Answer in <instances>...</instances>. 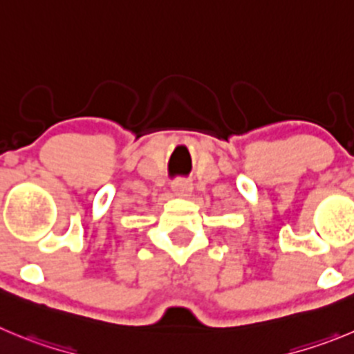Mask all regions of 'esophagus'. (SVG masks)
<instances>
[{"mask_svg":"<svg viewBox=\"0 0 354 354\" xmlns=\"http://www.w3.org/2000/svg\"><path fill=\"white\" fill-rule=\"evenodd\" d=\"M192 183L187 180H176L173 181V192L180 197H187L192 194Z\"/></svg>","mask_w":354,"mask_h":354,"instance_id":"1","label":"esophagus"}]
</instances>
